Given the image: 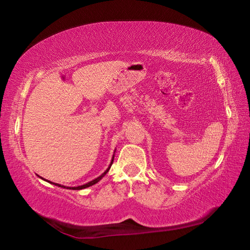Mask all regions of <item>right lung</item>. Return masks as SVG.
<instances>
[{"instance_id": "obj_1", "label": "right lung", "mask_w": 250, "mask_h": 250, "mask_svg": "<svg viewBox=\"0 0 250 250\" xmlns=\"http://www.w3.org/2000/svg\"><path fill=\"white\" fill-rule=\"evenodd\" d=\"M113 158H115V155L112 156V160H111V163H110V166L108 167V168L107 170H105L103 174H101L100 176H98L97 177V179H95V180H92V181H90V182H88V183H86V184H83V185H80V186H75V188H69V186H64V185H61V184H57V183H53V182H49V183H52V184H54V185H56V186H59V188H68V189H83V188H89V186H91V185H94V184H96V183H98V182L103 179V177L107 174L108 173V171L110 170V167H111V166H112V162H113ZM42 179H43V177H42ZM44 180V179H43ZM46 181V180H45Z\"/></svg>"}]
</instances>
